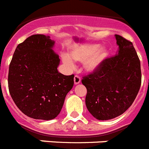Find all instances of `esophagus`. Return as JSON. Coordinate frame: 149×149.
<instances>
[{
	"instance_id": "34e87169",
	"label": "esophagus",
	"mask_w": 149,
	"mask_h": 149,
	"mask_svg": "<svg viewBox=\"0 0 149 149\" xmlns=\"http://www.w3.org/2000/svg\"><path fill=\"white\" fill-rule=\"evenodd\" d=\"M80 78L79 76L77 75H75L74 76V84L75 85H77V84H79L80 83Z\"/></svg>"
}]
</instances>
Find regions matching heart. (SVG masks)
Here are the masks:
<instances>
[{"instance_id": "b5f03b06", "label": "heart", "mask_w": 149, "mask_h": 149, "mask_svg": "<svg viewBox=\"0 0 149 149\" xmlns=\"http://www.w3.org/2000/svg\"><path fill=\"white\" fill-rule=\"evenodd\" d=\"M109 55V50L106 46H100L97 43L74 45L69 50L67 55L63 56V60L68 64L72 61L84 63V68L87 72H95L101 67Z\"/></svg>"}]
</instances>
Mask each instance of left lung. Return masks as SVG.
<instances>
[{
    "label": "left lung",
    "mask_w": 149,
    "mask_h": 149,
    "mask_svg": "<svg viewBox=\"0 0 149 149\" xmlns=\"http://www.w3.org/2000/svg\"><path fill=\"white\" fill-rule=\"evenodd\" d=\"M118 49L97 71L82 80L87 89L88 111L99 120L123 114L133 103L141 85L140 61L132 42L114 35Z\"/></svg>",
    "instance_id": "8db88e82"
}]
</instances>
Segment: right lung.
<instances>
[{
    "instance_id": "obj_1",
    "label": "right lung",
    "mask_w": 149,
    "mask_h": 149,
    "mask_svg": "<svg viewBox=\"0 0 149 149\" xmlns=\"http://www.w3.org/2000/svg\"><path fill=\"white\" fill-rule=\"evenodd\" d=\"M54 43L44 35L29 37L17 46L9 65L11 97L20 111L33 119L55 118L74 85V74L58 72L60 59L53 50Z\"/></svg>"
}]
</instances>
